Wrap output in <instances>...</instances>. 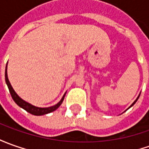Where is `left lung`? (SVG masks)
<instances>
[{
  "mask_svg": "<svg viewBox=\"0 0 149 149\" xmlns=\"http://www.w3.org/2000/svg\"><path fill=\"white\" fill-rule=\"evenodd\" d=\"M139 96H138V97H137V99H136V100H135V101H134V102H133V103H132V104H131V106H130V107H129V108H131V106H133V105H134V104H135V102H136V101H137V100H138V99H139ZM129 108H128V109H129Z\"/></svg>",
  "mask_w": 149,
  "mask_h": 149,
  "instance_id": "left-lung-1",
  "label": "left lung"
}]
</instances>
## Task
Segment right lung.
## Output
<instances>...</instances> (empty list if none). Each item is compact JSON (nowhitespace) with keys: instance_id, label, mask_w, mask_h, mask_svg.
<instances>
[{"instance_id":"right-lung-1","label":"right lung","mask_w":149,"mask_h":149,"mask_svg":"<svg viewBox=\"0 0 149 149\" xmlns=\"http://www.w3.org/2000/svg\"><path fill=\"white\" fill-rule=\"evenodd\" d=\"M5 76H6V84L8 86V88H9V90H10L11 96H12L13 100H14V102L18 104L19 107L22 108L23 109H25L26 111L30 113H31V114H33V115L40 116L44 115V114H47V113H51V112H53L61 105V103H62V101L64 100L65 93L64 94V96H62L61 100H60L57 104H55V105H53V106H51V107L48 108H40L36 107V106H34V105L31 104L30 103H28V102H26L25 100H22V98H20V97L17 95V93L14 92V88H12V86L10 84L9 79H8V75H7V65H6V74H5Z\"/></svg>"}]
</instances>
